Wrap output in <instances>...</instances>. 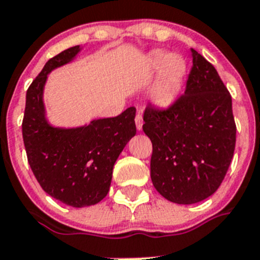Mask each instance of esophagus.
<instances>
[{
  "mask_svg": "<svg viewBox=\"0 0 260 260\" xmlns=\"http://www.w3.org/2000/svg\"><path fill=\"white\" fill-rule=\"evenodd\" d=\"M135 125H137L138 130H142L143 128V117L140 113H138V115L135 116Z\"/></svg>",
  "mask_w": 260,
  "mask_h": 260,
  "instance_id": "esophagus-1",
  "label": "esophagus"
}]
</instances>
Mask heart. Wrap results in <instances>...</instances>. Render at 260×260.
<instances>
[{"mask_svg":"<svg viewBox=\"0 0 260 260\" xmlns=\"http://www.w3.org/2000/svg\"><path fill=\"white\" fill-rule=\"evenodd\" d=\"M143 69L147 73L162 69L159 79L150 93L154 105L167 106L179 97L187 71L186 62L181 56L167 54L163 51H153L144 60Z\"/></svg>","mask_w":260,"mask_h":260,"instance_id":"b5f03b06","label":"heart"}]
</instances>
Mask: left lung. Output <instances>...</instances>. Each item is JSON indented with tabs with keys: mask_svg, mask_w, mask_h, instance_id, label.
Listing matches in <instances>:
<instances>
[{
	"mask_svg": "<svg viewBox=\"0 0 260 260\" xmlns=\"http://www.w3.org/2000/svg\"><path fill=\"white\" fill-rule=\"evenodd\" d=\"M186 89L169 108L148 106L143 130L153 145L150 177L157 191L177 204L211 197L234 157L232 100L211 62L191 48Z\"/></svg>",
	"mask_w": 260,
	"mask_h": 260,
	"instance_id": "1",
	"label": "left lung"
}]
</instances>
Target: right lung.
Segmentation results:
<instances>
[{
  "label": "right lung",
  "mask_w": 260,
  "mask_h": 260,
  "mask_svg": "<svg viewBox=\"0 0 260 260\" xmlns=\"http://www.w3.org/2000/svg\"><path fill=\"white\" fill-rule=\"evenodd\" d=\"M80 46L48 60L26 91L23 139L28 162L42 189L68 206H94L107 195L116 159L137 134L135 107L116 117L79 127H54L46 118L43 90L48 74L71 62Z\"/></svg>",
  "instance_id": "add662e5"
}]
</instances>
